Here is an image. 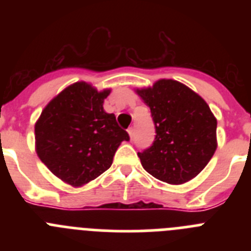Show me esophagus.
<instances>
[{
  "instance_id": "34e87169",
  "label": "esophagus",
  "mask_w": 251,
  "mask_h": 251,
  "mask_svg": "<svg viewBox=\"0 0 251 251\" xmlns=\"http://www.w3.org/2000/svg\"><path fill=\"white\" fill-rule=\"evenodd\" d=\"M128 134H129V138L133 139V137H134V128H128Z\"/></svg>"
}]
</instances>
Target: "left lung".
<instances>
[{
	"instance_id": "8db88e82",
	"label": "left lung",
	"mask_w": 251,
	"mask_h": 251,
	"mask_svg": "<svg viewBox=\"0 0 251 251\" xmlns=\"http://www.w3.org/2000/svg\"><path fill=\"white\" fill-rule=\"evenodd\" d=\"M150 106L156 138L138 153L148 174L159 181L181 185L206 167L217 147V121L200 95L185 84L161 79L151 88L137 89Z\"/></svg>"
}]
</instances>
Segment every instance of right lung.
Wrapping results in <instances>:
<instances>
[{"label": "right lung", "mask_w": 251, "mask_h": 251, "mask_svg": "<svg viewBox=\"0 0 251 251\" xmlns=\"http://www.w3.org/2000/svg\"><path fill=\"white\" fill-rule=\"evenodd\" d=\"M103 92L85 81L69 85L57 94L35 124L39 158L65 183L79 187L112 166L115 151L129 136L103 109Z\"/></svg>", "instance_id": "add662e5"}]
</instances>
